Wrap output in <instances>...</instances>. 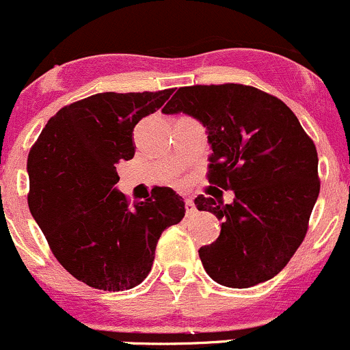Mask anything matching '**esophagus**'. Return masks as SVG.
Here are the masks:
<instances>
[{
  "label": "esophagus",
  "instance_id": "esophagus-1",
  "mask_svg": "<svg viewBox=\"0 0 350 350\" xmlns=\"http://www.w3.org/2000/svg\"><path fill=\"white\" fill-rule=\"evenodd\" d=\"M185 211H187V214H193V212L197 211L196 208V204H193V200L190 199H185Z\"/></svg>",
  "mask_w": 350,
  "mask_h": 350
}]
</instances>
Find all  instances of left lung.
<instances>
[{
  "instance_id": "8db88e82",
  "label": "left lung",
  "mask_w": 350,
  "mask_h": 350,
  "mask_svg": "<svg viewBox=\"0 0 350 350\" xmlns=\"http://www.w3.org/2000/svg\"><path fill=\"white\" fill-rule=\"evenodd\" d=\"M161 113H183L207 129L208 182L234 190L232 204L193 200L222 222L217 241L199 250L207 275L229 288L271 280L304 241L320 192L319 157L298 118L243 84L180 88Z\"/></svg>"
}]
</instances>
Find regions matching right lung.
Wrapping results in <instances>:
<instances>
[{"mask_svg":"<svg viewBox=\"0 0 350 350\" xmlns=\"http://www.w3.org/2000/svg\"><path fill=\"white\" fill-rule=\"evenodd\" d=\"M174 89L100 92L50 118L28 154V207L57 261L89 286L131 290L148 276L161 232L185 215L170 187L129 205L116 165L135 157L133 129Z\"/></svg>","mask_w":350,"mask_h":350,"instance_id":"right-lung-1","label":"right lung"}]
</instances>
